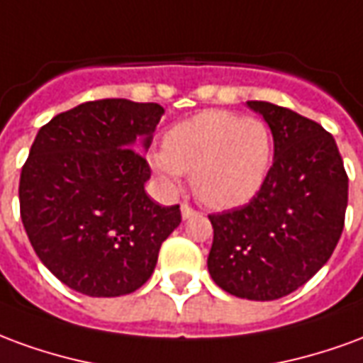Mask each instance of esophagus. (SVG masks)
Here are the masks:
<instances>
[{
	"instance_id": "34e87169",
	"label": "esophagus",
	"mask_w": 363,
	"mask_h": 363,
	"mask_svg": "<svg viewBox=\"0 0 363 363\" xmlns=\"http://www.w3.org/2000/svg\"><path fill=\"white\" fill-rule=\"evenodd\" d=\"M181 213H182V218H184V220H189V218H192V216L196 213V210H192L189 204H182L181 206Z\"/></svg>"
}]
</instances>
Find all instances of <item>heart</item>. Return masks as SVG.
<instances>
[{"label": "heart", "mask_w": 363, "mask_h": 363, "mask_svg": "<svg viewBox=\"0 0 363 363\" xmlns=\"http://www.w3.org/2000/svg\"><path fill=\"white\" fill-rule=\"evenodd\" d=\"M167 181L192 173V190L206 206L228 210L249 202L267 181L274 138L259 118L206 111L169 130L165 150L151 155Z\"/></svg>", "instance_id": "b5f03b06"}]
</instances>
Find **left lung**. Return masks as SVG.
I'll use <instances>...</instances> for the list:
<instances>
[{"label":"left lung","instance_id":"obj_1","mask_svg":"<svg viewBox=\"0 0 363 363\" xmlns=\"http://www.w3.org/2000/svg\"><path fill=\"white\" fill-rule=\"evenodd\" d=\"M249 106L272 130L274 163L251 202L208 216V270L231 296L270 301L330 259L344 229L348 174L335 138L315 120L264 101Z\"/></svg>","mask_w":363,"mask_h":363}]
</instances>
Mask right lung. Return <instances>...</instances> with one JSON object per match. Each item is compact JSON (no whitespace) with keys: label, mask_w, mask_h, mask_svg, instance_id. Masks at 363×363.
<instances>
[{"label":"right lung","mask_w":363,"mask_h":363,"mask_svg":"<svg viewBox=\"0 0 363 363\" xmlns=\"http://www.w3.org/2000/svg\"><path fill=\"white\" fill-rule=\"evenodd\" d=\"M163 114L157 103L89 101L44 124L21 169L19 208L28 241L60 281L93 297L132 294L150 280L181 208L159 206L143 184Z\"/></svg>","instance_id":"right-lung-1"}]
</instances>
